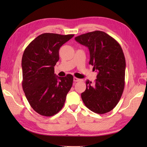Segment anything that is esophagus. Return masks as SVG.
Masks as SVG:
<instances>
[{
	"mask_svg": "<svg viewBox=\"0 0 147 147\" xmlns=\"http://www.w3.org/2000/svg\"><path fill=\"white\" fill-rule=\"evenodd\" d=\"M73 81H74V82H80V81H81V80L77 78H76V77H74Z\"/></svg>",
	"mask_w": 147,
	"mask_h": 147,
	"instance_id": "esophagus-1",
	"label": "esophagus"
}]
</instances>
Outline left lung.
<instances>
[{
  "mask_svg": "<svg viewBox=\"0 0 147 147\" xmlns=\"http://www.w3.org/2000/svg\"><path fill=\"white\" fill-rule=\"evenodd\" d=\"M77 42L89 49V64L98 71L94 84L87 80L82 98L85 106L95 113L110 112L119 101L124 88L126 61L121 45L101 31L75 37Z\"/></svg>",
  "mask_w": 147,
  "mask_h": 147,
  "instance_id": "left-lung-1",
  "label": "left lung"
}]
</instances>
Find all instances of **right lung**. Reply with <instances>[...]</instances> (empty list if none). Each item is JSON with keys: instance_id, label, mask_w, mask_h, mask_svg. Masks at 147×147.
<instances>
[{"instance_id": "add662e5", "label": "right lung", "mask_w": 147, "mask_h": 147, "mask_svg": "<svg viewBox=\"0 0 147 147\" xmlns=\"http://www.w3.org/2000/svg\"><path fill=\"white\" fill-rule=\"evenodd\" d=\"M74 35L43 33L27 46L22 57V86L31 107L43 116H52L63 107L73 76L58 77L54 66L61 47Z\"/></svg>"}]
</instances>
